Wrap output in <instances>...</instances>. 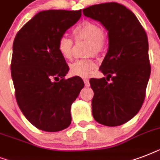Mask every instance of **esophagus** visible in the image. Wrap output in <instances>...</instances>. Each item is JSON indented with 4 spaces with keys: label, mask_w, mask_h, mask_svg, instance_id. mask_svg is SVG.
<instances>
[{
    "label": "esophagus",
    "mask_w": 160,
    "mask_h": 160,
    "mask_svg": "<svg viewBox=\"0 0 160 160\" xmlns=\"http://www.w3.org/2000/svg\"><path fill=\"white\" fill-rule=\"evenodd\" d=\"M84 82H85V85L86 87H89V86H90V80H88V79H86V78L84 79Z\"/></svg>",
    "instance_id": "obj_1"
}]
</instances>
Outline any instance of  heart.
I'll return each mask as SVG.
<instances>
[{"instance_id":"1","label":"heart","mask_w":160,"mask_h":160,"mask_svg":"<svg viewBox=\"0 0 160 160\" xmlns=\"http://www.w3.org/2000/svg\"><path fill=\"white\" fill-rule=\"evenodd\" d=\"M75 41H87L86 51L88 55H100L107 48L108 40L105 32L98 24L90 21H84L75 26L72 31ZM58 51L66 60L73 55V41L63 36L58 41ZM98 65L92 57L75 60L70 65V73L79 77H90L97 70Z\"/></svg>"}]
</instances>
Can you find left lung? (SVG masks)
Here are the masks:
<instances>
[{
	"mask_svg": "<svg viewBox=\"0 0 160 160\" xmlns=\"http://www.w3.org/2000/svg\"><path fill=\"white\" fill-rule=\"evenodd\" d=\"M83 13L101 22L109 36V50L100 67L106 77L90 80L93 117L106 126H119L144 101L151 71L146 32L135 15L116 2L89 6Z\"/></svg>",
	"mask_w": 160,
	"mask_h": 160,
	"instance_id": "left-lung-1",
	"label": "left lung"
}]
</instances>
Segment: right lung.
I'll return each instance as SVG.
<instances>
[{
  "label": "right lung",
  "mask_w": 160,
  "mask_h": 160,
  "mask_svg": "<svg viewBox=\"0 0 160 160\" xmlns=\"http://www.w3.org/2000/svg\"><path fill=\"white\" fill-rule=\"evenodd\" d=\"M81 10H49L36 14L17 32L13 42L11 77L21 112L37 129L57 132L71 123L70 107L85 86L69 70L58 41L77 22Z\"/></svg>",
  "instance_id": "add662e5"
}]
</instances>
